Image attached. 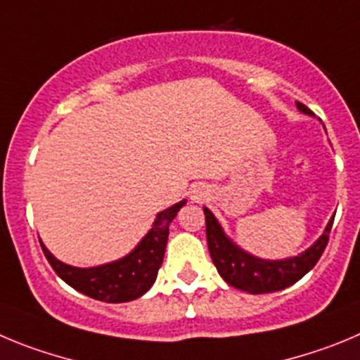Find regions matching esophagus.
<instances>
[{"mask_svg":"<svg viewBox=\"0 0 360 360\" xmlns=\"http://www.w3.org/2000/svg\"><path fill=\"white\" fill-rule=\"evenodd\" d=\"M206 195H208V190H206V188H204V186L193 188L192 199L195 200V202H199V200H204V199H206Z\"/></svg>","mask_w":360,"mask_h":360,"instance_id":"esophagus-1","label":"esophagus"}]
</instances>
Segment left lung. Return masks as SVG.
Here are the masks:
<instances>
[{"instance_id": "left-lung-1", "label": "left lung", "mask_w": 360, "mask_h": 360, "mask_svg": "<svg viewBox=\"0 0 360 360\" xmlns=\"http://www.w3.org/2000/svg\"><path fill=\"white\" fill-rule=\"evenodd\" d=\"M296 108L303 115L314 116V112L303 103L296 102ZM204 217H206L208 249L217 271L224 278L226 283L249 294L276 292L301 280L321 258L333 224L332 217L323 235L297 257L283 258V260H265V258L252 257L240 245L235 244L208 208H204Z\"/></svg>"}]
</instances>
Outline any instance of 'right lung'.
Here are the masks:
<instances>
[{
    "instance_id": "obj_1",
    "label": "right lung",
    "mask_w": 360,
    "mask_h": 360,
    "mask_svg": "<svg viewBox=\"0 0 360 360\" xmlns=\"http://www.w3.org/2000/svg\"><path fill=\"white\" fill-rule=\"evenodd\" d=\"M184 204L186 200L183 199L158 213L152 228L138 242V245L129 255L109 264L96 265V267H75L57 260L43 242L41 248L60 280L66 281L79 292L105 303L132 301L143 296L156 281L167 248L168 226L176 219L177 212Z\"/></svg>"
}]
</instances>
